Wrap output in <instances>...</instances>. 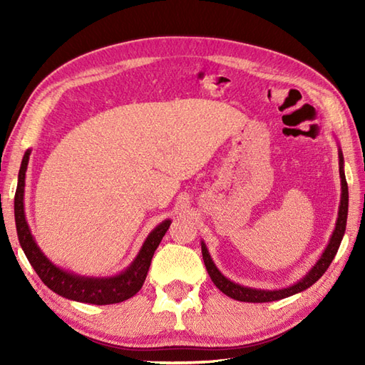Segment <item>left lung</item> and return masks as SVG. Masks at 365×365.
Listing matches in <instances>:
<instances>
[{
    "instance_id": "obj_1",
    "label": "left lung",
    "mask_w": 365,
    "mask_h": 365,
    "mask_svg": "<svg viewBox=\"0 0 365 365\" xmlns=\"http://www.w3.org/2000/svg\"><path fill=\"white\" fill-rule=\"evenodd\" d=\"M339 165H340V178H342V199H340V207H339V218H337V224H336V230L334 234L331 237V242L328 245L327 250H324L322 259L317 262V265L311 269V273H309L304 279H301L298 284H294L292 287H287V289L282 290H255V289H247V287H242L238 284L230 282L229 279L224 277L218 268L215 267V263L212 262L210 255H208V251L205 245L202 243V257H204V263H205V268L208 271V274H210L213 284L218 287V289L224 293L227 294V297L234 298L237 301H246V302H269V301H277V299H282L287 297H292L294 293H299L302 290H306L311 287L312 284H315L319 279L324 274V271H327L331 265L332 259L336 257L337 250L340 246V242H342L344 234H345V226H346V216H348V185H346V178L344 174V157H342V152L339 153Z\"/></svg>"
}]
</instances>
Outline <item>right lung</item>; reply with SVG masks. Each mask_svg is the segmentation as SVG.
Returning a JSON list of instances; mask_svg holds the SVG:
<instances>
[{
    "label": "right lung",
    "mask_w": 365,
    "mask_h": 365,
    "mask_svg": "<svg viewBox=\"0 0 365 365\" xmlns=\"http://www.w3.org/2000/svg\"><path fill=\"white\" fill-rule=\"evenodd\" d=\"M29 160V150L23 157L20 173H19V183L17 191H15L14 200V212H15V226H17L19 242L25 251L26 257L31 265H33L37 276L42 279V282L48 287L54 293L61 297L89 302V304L105 306V304H115L133 297L145 281L147 271H149L153 252L157 250L160 242L168 232L170 221L161 222L160 226L152 230V234L147 237L145 243L143 245L141 252L138 254L135 262L131 263L130 268L123 271L122 274L114 276L110 279H92V277H81L75 276L66 271L59 269L45 257L38 250L33 235H31L28 222L25 218V208H23V192H25V173Z\"/></svg>",
    "instance_id": "1"
}]
</instances>
